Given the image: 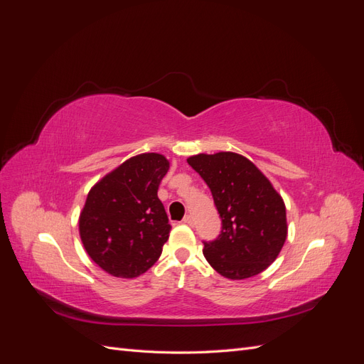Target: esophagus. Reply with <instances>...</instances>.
Wrapping results in <instances>:
<instances>
[{"mask_svg":"<svg viewBox=\"0 0 364 364\" xmlns=\"http://www.w3.org/2000/svg\"><path fill=\"white\" fill-rule=\"evenodd\" d=\"M183 223H185V225H188V226H193V225H194L193 215H190V214H188V215H185V217H183Z\"/></svg>","mask_w":364,"mask_h":364,"instance_id":"esophagus-1","label":"esophagus"}]
</instances>
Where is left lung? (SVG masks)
<instances>
[{"instance_id":"8db88e82","label":"left lung","mask_w":364,"mask_h":364,"mask_svg":"<svg viewBox=\"0 0 364 364\" xmlns=\"http://www.w3.org/2000/svg\"><path fill=\"white\" fill-rule=\"evenodd\" d=\"M211 190L222 230L203 255L222 277L246 279L277 259L287 238L282 197L247 158L232 151L186 159Z\"/></svg>"}]
</instances>
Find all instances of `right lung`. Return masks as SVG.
I'll return each instance as SVG.
<instances>
[{
    "instance_id": "obj_1",
    "label": "right lung",
    "mask_w": 364,
    "mask_h": 364,
    "mask_svg": "<svg viewBox=\"0 0 364 364\" xmlns=\"http://www.w3.org/2000/svg\"><path fill=\"white\" fill-rule=\"evenodd\" d=\"M170 168L159 153L127 159L97 182L79 218L82 243L105 272L136 278L158 261L170 223L158 197Z\"/></svg>"
}]
</instances>
